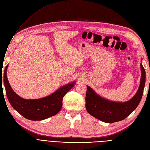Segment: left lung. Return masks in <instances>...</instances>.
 Listing matches in <instances>:
<instances>
[{"instance_id": "1", "label": "left lung", "mask_w": 150, "mask_h": 150, "mask_svg": "<svg viewBox=\"0 0 150 150\" xmlns=\"http://www.w3.org/2000/svg\"><path fill=\"white\" fill-rule=\"evenodd\" d=\"M140 69L141 78L138 90L133 98L127 102H114L105 99L86 85L85 107L87 111L96 119L110 124L125 119L137 107L142 98L146 76L142 62Z\"/></svg>"}]
</instances>
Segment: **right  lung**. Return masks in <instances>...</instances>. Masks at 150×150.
<instances>
[{"mask_svg":"<svg viewBox=\"0 0 150 150\" xmlns=\"http://www.w3.org/2000/svg\"><path fill=\"white\" fill-rule=\"evenodd\" d=\"M4 71V85L9 102L13 108L25 118L31 120H42L53 116L62 107L64 96L76 84V81L60 87L48 96L37 99H25L17 95L9 83L6 71Z\"/></svg>","mask_w":150,"mask_h":150,"instance_id":"add662e5","label":"right lung"}]
</instances>
